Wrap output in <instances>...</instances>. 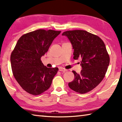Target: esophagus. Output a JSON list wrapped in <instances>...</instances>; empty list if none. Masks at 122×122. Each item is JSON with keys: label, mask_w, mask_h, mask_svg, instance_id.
<instances>
[{"label": "esophagus", "mask_w": 122, "mask_h": 122, "mask_svg": "<svg viewBox=\"0 0 122 122\" xmlns=\"http://www.w3.org/2000/svg\"><path fill=\"white\" fill-rule=\"evenodd\" d=\"M59 71H63V72H66L67 71V69H65L64 68H61V67H59Z\"/></svg>", "instance_id": "34e87169"}]
</instances>
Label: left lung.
Returning <instances> with one entry per match:
<instances>
[{
  "mask_svg": "<svg viewBox=\"0 0 122 122\" xmlns=\"http://www.w3.org/2000/svg\"><path fill=\"white\" fill-rule=\"evenodd\" d=\"M62 36L71 43L74 59H81L82 69L80 74L73 71L74 79L69 88L80 94L89 92L101 83L108 69L110 57L106 45L100 37L84 30H67Z\"/></svg>",
  "mask_w": 122,
  "mask_h": 122,
  "instance_id": "left-lung-1",
  "label": "left lung"
}]
</instances>
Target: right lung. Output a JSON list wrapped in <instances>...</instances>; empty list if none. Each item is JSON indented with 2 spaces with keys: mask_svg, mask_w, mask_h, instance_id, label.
Instances as JSON below:
<instances>
[{
  "mask_svg": "<svg viewBox=\"0 0 122 122\" xmlns=\"http://www.w3.org/2000/svg\"><path fill=\"white\" fill-rule=\"evenodd\" d=\"M61 31L38 30L25 34L18 40L11 55L14 78L23 89L39 95L48 89L58 68H47L41 57Z\"/></svg>",
  "mask_w": 122,
  "mask_h": 122,
  "instance_id": "add662e5",
  "label": "right lung"
}]
</instances>
